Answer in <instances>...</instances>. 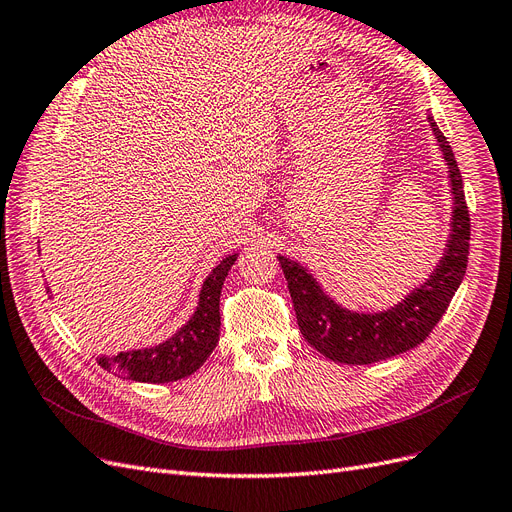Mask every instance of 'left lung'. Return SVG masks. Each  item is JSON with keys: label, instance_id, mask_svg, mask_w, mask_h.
Segmentation results:
<instances>
[{"label": "left lung", "instance_id": "1", "mask_svg": "<svg viewBox=\"0 0 512 512\" xmlns=\"http://www.w3.org/2000/svg\"><path fill=\"white\" fill-rule=\"evenodd\" d=\"M428 122L449 169L453 211L445 254L424 284L413 288L398 305L387 311L360 313L334 303L320 286V281L301 262L277 256L288 281L298 328H301L307 343L332 362L373 364L424 343L432 328L440 322V317L445 315L453 294L466 275L470 216L462 173L455 163L447 137L438 129L430 112Z\"/></svg>", "mask_w": 512, "mask_h": 512}]
</instances>
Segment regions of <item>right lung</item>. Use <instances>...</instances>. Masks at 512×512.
<instances>
[{"label":"right lung","instance_id":"add662e5","mask_svg":"<svg viewBox=\"0 0 512 512\" xmlns=\"http://www.w3.org/2000/svg\"><path fill=\"white\" fill-rule=\"evenodd\" d=\"M235 260L237 254H231L211 269L203 281L197 311L173 337L152 347L120 351L116 356H99V366L116 377L142 383H169L195 373L218 345L220 292ZM46 292H50V288Z\"/></svg>","mask_w":512,"mask_h":512}]
</instances>
